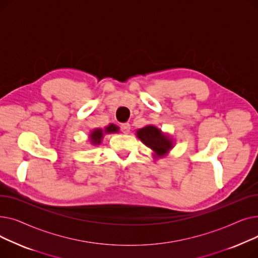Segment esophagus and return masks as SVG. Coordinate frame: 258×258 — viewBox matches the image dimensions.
Instances as JSON below:
<instances>
[{
	"mask_svg": "<svg viewBox=\"0 0 258 258\" xmlns=\"http://www.w3.org/2000/svg\"><path fill=\"white\" fill-rule=\"evenodd\" d=\"M120 128H121V132H122V133L128 134V133H130V130H131V125H130V123H121V124H120Z\"/></svg>",
	"mask_w": 258,
	"mask_h": 258,
	"instance_id": "34e87169",
	"label": "esophagus"
}]
</instances>
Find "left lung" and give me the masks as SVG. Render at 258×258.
I'll list each match as a JSON object with an SVG mask.
<instances>
[{
    "label": "left lung",
    "mask_w": 258,
    "mask_h": 258,
    "mask_svg": "<svg viewBox=\"0 0 258 258\" xmlns=\"http://www.w3.org/2000/svg\"><path fill=\"white\" fill-rule=\"evenodd\" d=\"M137 137L154 152L156 158H161L167 155L173 147V142L167 134L162 133L155 125H147L137 131Z\"/></svg>",
    "instance_id": "1"
}]
</instances>
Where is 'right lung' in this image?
<instances>
[{
    "mask_svg": "<svg viewBox=\"0 0 258 258\" xmlns=\"http://www.w3.org/2000/svg\"><path fill=\"white\" fill-rule=\"evenodd\" d=\"M119 131V127L113 123H111L110 125H107L104 130L101 128H96L94 130L91 134H90V140L91 143L93 145H98L100 144L102 138H103V135L104 134H111V133H117Z\"/></svg>",
    "mask_w": 258,
    "mask_h": 258,
    "instance_id": "right-lung-1",
    "label": "right lung"
}]
</instances>
